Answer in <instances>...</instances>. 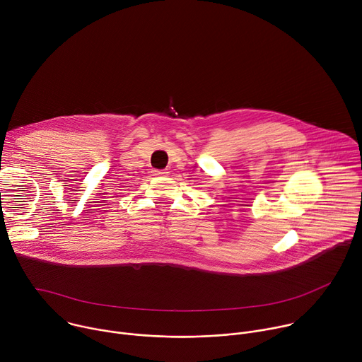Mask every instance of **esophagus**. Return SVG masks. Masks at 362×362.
Wrapping results in <instances>:
<instances>
[{
	"mask_svg": "<svg viewBox=\"0 0 362 362\" xmlns=\"http://www.w3.org/2000/svg\"><path fill=\"white\" fill-rule=\"evenodd\" d=\"M169 172H166V170H153V175L154 176H166Z\"/></svg>",
	"mask_w": 362,
	"mask_h": 362,
	"instance_id": "1",
	"label": "esophagus"
}]
</instances>
